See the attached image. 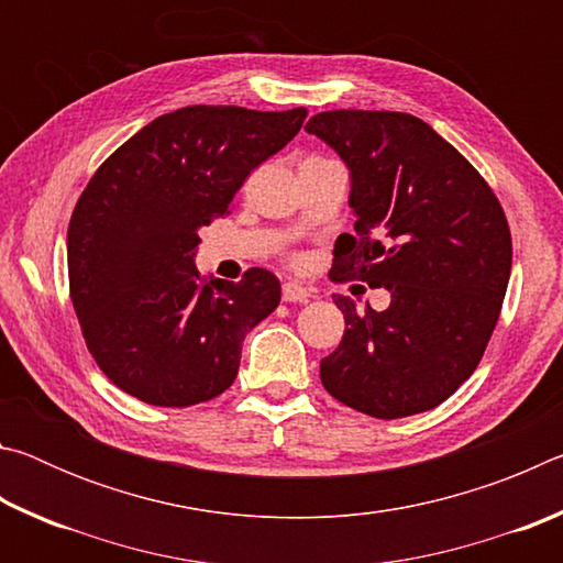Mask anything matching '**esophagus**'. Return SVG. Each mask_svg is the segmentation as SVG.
I'll return each mask as SVG.
<instances>
[{"mask_svg":"<svg viewBox=\"0 0 563 563\" xmlns=\"http://www.w3.org/2000/svg\"><path fill=\"white\" fill-rule=\"evenodd\" d=\"M312 298V288L300 283H285L283 285V300L285 302H308Z\"/></svg>","mask_w":563,"mask_h":563,"instance_id":"obj_1","label":"esophagus"}]
</instances>
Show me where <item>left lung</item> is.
I'll return each mask as SVG.
<instances>
[{"mask_svg": "<svg viewBox=\"0 0 563 563\" xmlns=\"http://www.w3.org/2000/svg\"><path fill=\"white\" fill-rule=\"evenodd\" d=\"M305 131L350 170L355 235L332 280L385 288V310L332 295L345 335L320 362L328 393L377 419L442 405L479 365L511 273L497 196L430 123L397 111H322Z\"/></svg>", "mask_w": 563, "mask_h": 563, "instance_id": "left-lung-1", "label": "left lung"}]
</instances>
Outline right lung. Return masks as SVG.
Returning a JSON list of instances; mask_svg holds the SVG:
<instances>
[{
    "label": "right lung",
    "instance_id": "add662e5",
    "mask_svg": "<svg viewBox=\"0 0 563 563\" xmlns=\"http://www.w3.org/2000/svg\"><path fill=\"white\" fill-rule=\"evenodd\" d=\"M308 111L186 107L103 161L66 233L87 347L113 385L190 407L233 385L243 340L280 302L273 273L201 283L198 231L231 211L243 180L292 141Z\"/></svg>",
    "mask_w": 563,
    "mask_h": 563
}]
</instances>
